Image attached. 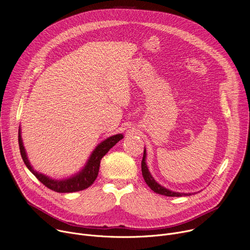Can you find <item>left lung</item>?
<instances>
[{
  "instance_id": "1",
  "label": "left lung",
  "mask_w": 250,
  "mask_h": 250,
  "mask_svg": "<svg viewBox=\"0 0 250 250\" xmlns=\"http://www.w3.org/2000/svg\"><path fill=\"white\" fill-rule=\"evenodd\" d=\"M146 150L145 148V151H144V157H142V161H141V172H142V176H144V179L145 181L146 182V184L149 186V188L157 193V194H160V195H163V196H167V197H182V196H190L191 193L187 194V193H177V192H172L164 187H162L161 185H159L155 180L154 178L151 176L148 168H147V165H146Z\"/></svg>"
}]
</instances>
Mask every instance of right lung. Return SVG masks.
Wrapping results in <instances>:
<instances>
[{
	"mask_svg": "<svg viewBox=\"0 0 250 250\" xmlns=\"http://www.w3.org/2000/svg\"><path fill=\"white\" fill-rule=\"evenodd\" d=\"M124 138L123 134H116L113 135L109 138L104 139L102 141L101 144L94 149L92 152L87 164L85 167L77 174L74 176L68 178V179H63V180H53L50 179L49 177L39 173L35 170H33L32 166L30 165L25 149L22 145V140H21V128L19 129V146H20V150H21V158L26 165V167L29 169V171L38 178V179L47 188H49L52 191H55L57 193H73V192H78L82 191L84 189H87L90 187L94 181L96 180V178L99 173V168H100V163L102 158L108 153V151L116 146V144Z\"/></svg>",
	"mask_w": 250,
	"mask_h": 250,
	"instance_id": "right-lung-1",
	"label": "right lung"
}]
</instances>
